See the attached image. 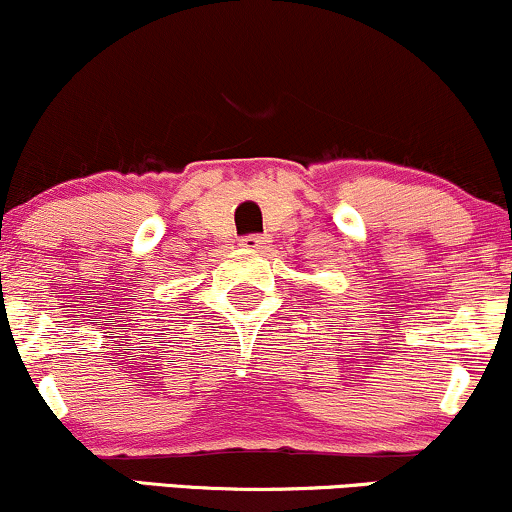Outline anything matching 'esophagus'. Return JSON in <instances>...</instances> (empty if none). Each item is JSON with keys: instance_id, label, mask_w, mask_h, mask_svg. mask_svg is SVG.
Here are the masks:
<instances>
[{"instance_id": "obj_1", "label": "esophagus", "mask_w": 512, "mask_h": 512, "mask_svg": "<svg viewBox=\"0 0 512 512\" xmlns=\"http://www.w3.org/2000/svg\"><path fill=\"white\" fill-rule=\"evenodd\" d=\"M239 244H242L244 249L261 251V249H268L270 237H268V234H246V237H242V242H239Z\"/></svg>"}]
</instances>
